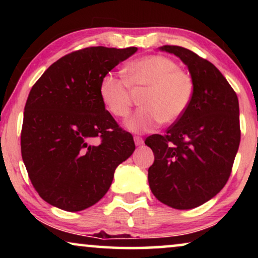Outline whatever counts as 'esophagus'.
Here are the masks:
<instances>
[{
    "label": "esophagus",
    "instance_id": "1",
    "mask_svg": "<svg viewBox=\"0 0 258 258\" xmlns=\"http://www.w3.org/2000/svg\"><path fill=\"white\" fill-rule=\"evenodd\" d=\"M134 141H135L136 146H142L143 144V139L141 136H135L134 137Z\"/></svg>",
    "mask_w": 258,
    "mask_h": 258
}]
</instances>
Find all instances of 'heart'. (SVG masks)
Segmentation results:
<instances>
[{
  "instance_id": "obj_1",
  "label": "heart",
  "mask_w": 258,
  "mask_h": 258,
  "mask_svg": "<svg viewBox=\"0 0 258 258\" xmlns=\"http://www.w3.org/2000/svg\"><path fill=\"white\" fill-rule=\"evenodd\" d=\"M124 79L108 74L100 83V96L115 117H126L134 104V94H142L139 109L126 128L134 133H149L162 123L179 121L192 103L195 81L188 72L168 56L147 55L124 67Z\"/></svg>"
}]
</instances>
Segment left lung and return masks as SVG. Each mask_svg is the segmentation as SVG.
Returning <instances> with one entry per match:
<instances>
[{"mask_svg":"<svg viewBox=\"0 0 258 258\" xmlns=\"http://www.w3.org/2000/svg\"><path fill=\"white\" fill-rule=\"evenodd\" d=\"M188 67L195 96L184 116L164 135L147 137L155 161L148 170L151 192L174 209H192L228 182L241 129L237 95L213 63L189 49L163 45Z\"/></svg>","mask_w":258,"mask_h":258,"instance_id":"obj_1","label":"left lung"}]
</instances>
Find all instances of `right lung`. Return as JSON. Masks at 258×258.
Here are the masks:
<instances>
[{
	"mask_svg": "<svg viewBox=\"0 0 258 258\" xmlns=\"http://www.w3.org/2000/svg\"><path fill=\"white\" fill-rule=\"evenodd\" d=\"M137 51L89 47L70 52L45 70L24 107L21 153L34 188L66 211L97 203L115 169L135 150L132 134L105 110L100 83ZM98 137L100 142L94 144Z\"/></svg>",
	"mask_w": 258,
	"mask_h": 258,
	"instance_id": "1",
	"label": "right lung"
}]
</instances>
